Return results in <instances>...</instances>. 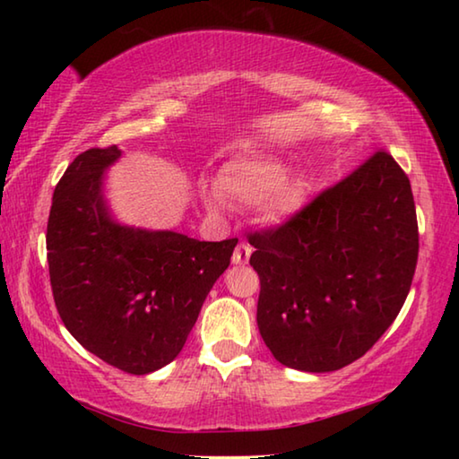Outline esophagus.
Listing matches in <instances>:
<instances>
[{"label": "esophagus", "instance_id": "obj_1", "mask_svg": "<svg viewBox=\"0 0 459 459\" xmlns=\"http://www.w3.org/2000/svg\"><path fill=\"white\" fill-rule=\"evenodd\" d=\"M251 253L253 248L248 243H238L235 253H232V263H237V265H247L248 259H251Z\"/></svg>", "mask_w": 459, "mask_h": 459}]
</instances>
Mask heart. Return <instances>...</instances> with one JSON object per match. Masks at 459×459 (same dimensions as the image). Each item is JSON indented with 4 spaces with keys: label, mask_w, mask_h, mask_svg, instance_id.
Here are the masks:
<instances>
[{
    "label": "heart",
    "mask_w": 459,
    "mask_h": 459,
    "mask_svg": "<svg viewBox=\"0 0 459 459\" xmlns=\"http://www.w3.org/2000/svg\"><path fill=\"white\" fill-rule=\"evenodd\" d=\"M290 168L265 158H235L222 166L219 188L211 190L212 204H222V194L245 206L265 204L267 212L283 219L304 206L307 184L304 178H291Z\"/></svg>",
    "instance_id": "obj_1"
}]
</instances>
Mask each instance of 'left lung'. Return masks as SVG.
I'll return each mask as SVG.
<instances>
[{"instance_id": "obj_1", "label": "left lung", "mask_w": 459, "mask_h": 459, "mask_svg": "<svg viewBox=\"0 0 459 459\" xmlns=\"http://www.w3.org/2000/svg\"><path fill=\"white\" fill-rule=\"evenodd\" d=\"M247 238L263 342L290 368L338 370L377 344L407 299L419 255L411 182L377 150L290 219Z\"/></svg>"}]
</instances>
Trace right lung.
I'll list each match as a JSON object with an SVG mask.
<instances>
[{"label": "right lung", "mask_w": 459, "mask_h": 459, "mask_svg": "<svg viewBox=\"0 0 459 459\" xmlns=\"http://www.w3.org/2000/svg\"><path fill=\"white\" fill-rule=\"evenodd\" d=\"M117 145L76 155L52 196L46 229L54 304L66 330L129 375L172 362L238 238L127 229L108 219L100 184Z\"/></svg>", "instance_id": "add662e5"}]
</instances>
